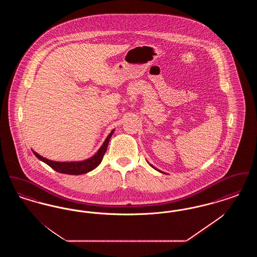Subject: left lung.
<instances>
[{
  "label": "left lung",
  "mask_w": 257,
  "mask_h": 257,
  "mask_svg": "<svg viewBox=\"0 0 257 257\" xmlns=\"http://www.w3.org/2000/svg\"><path fill=\"white\" fill-rule=\"evenodd\" d=\"M150 166H151V165H150ZM152 168H154V167H152ZM154 169H155V168H154Z\"/></svg>",
  "instance_id": "1"
}]
</instances>
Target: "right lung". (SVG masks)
Listing matches in <instances>:
<instances>
[{
	"mask_svg": "<svg viewBox=\"0 0 257 257\" xmlns=\"http://www.w3.org/2000/svg\"><path fill=\"white\" fill-rule=\"evenodd\" d=\"M113 132H114V130H112L110 132L109 136L107 137V139L105 140L104 144L102 145V147L99 148L97 153L94 156L90 157L89 159L82 161V162H55V161H51V160L46 159V158L40 156L35 151H33V152L38 159L44 162L45 164H47L54 171L61 172V173L72 174V175L84 174V173H86L88 171L94 170L100 165L101 161L103 159L104 154L106 153L107 147H108L109 142H110V137L112 136Z\"/></svg>",
	"mask_w": 257,
	"mask_h": 257,
	"instance_id": "right-lung-1",
	"label": "right lung"
}]
</instances>
